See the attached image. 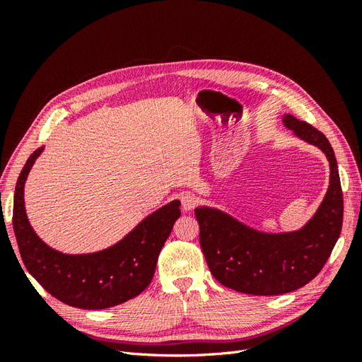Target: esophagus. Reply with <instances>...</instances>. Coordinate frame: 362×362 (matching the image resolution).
I'll list each match as a JSON object with an SVG mask.
<instances>
[{
	"label": "esophagus",
	"instance_id": "obj_1",
	"mask_svg": "<svg viewBox=\"0 0 362 362\" xmlns=\"http://www.w3.org/2000/svg\"><path fill=\"white\" fill-rule=\"evenodd\" d=\"M196 202H198V199H196L194 194H192V193H182L181 194V206H182L184 211L193 210V208L196 206Z\"/></svg>",
	"mask_w": 362,
	"mask_h": 362
}]
</instances>
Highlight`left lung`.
Instances as JSON below:
<instances>
[{
    "label": "left lung",
    "instance_id": "8db88e82",
    "mask_svg": "<svg viewBox=\"0 0 362 362\" xmlns=\"http://www.w3.org/2000/svg\"><path fill=\"white\" fill-rule=\"evenodd\" d=\"M282 124L329 161V187L308 222L296 231L266 233L216 206L194 208L210 272L222 286L240 293L275 296L303 287L319 275L341 233L343 192L329 140L288 113L282 115Z\"/></svg>",
    "mask_w": 362,
    "mask_h": 362
}]
</instances>
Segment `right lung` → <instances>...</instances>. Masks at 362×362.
I'll list each match as a JSON object with an SVG mask.
<instances>
[{"label": "right lung", "instance_id": "right-lung-1", "mask_svg": "<svg viewBox=\"0 0 362 362\" xmlns=\"http://www.w3.org/2000/svg\"><path fill=\"white\" fill-rule=\"evenodd\" d=\"M43 149H36L24 164L13 199V231L28 273L54 298L75 308L104 310L136 298L154 276L160 250L181 216V202L163 205L103 250L64 254L43 242L27 217L25 181Z\"/></svg>", "mask_w": 362, "mask_h": 362}]
</instances>
